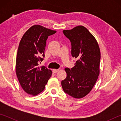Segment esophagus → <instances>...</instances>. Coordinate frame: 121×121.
I'll return each instance as SVG.
<instances>
[{"mask_svg":"<svg viewBox=\"0 0 121 121\" xmlns=\"http://www.w3.org/2000/svg\"><path fill=\"white\" fill-rule=\"evenodd\" d=\"M59 71V69H53V73H56Z\"/></svg>","mask_w":121,"mask_h":121,"instance_id":"obj_1","label":"esophagus"}]
</instances>
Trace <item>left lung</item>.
Returning a JSON list of instances; mask_svg holds the SVG:
<instances>
[{
    "label": "left lung",
    "mask_w": 121,
    "mask_h": 121,
    "mask_svg": "<svg viewBox=\"0 0 121 121\" xmlns=\"http://www.w3.org/2000/svg\"><path fill=\"white\" fill-rule=\"evenodd\" d=\"M63 32L71 43V56L77 60L72 68L65 69L67 77L61 85L65 93L80 99L90 92L98 78L101 56L99 46L93 35L83 26Z\"/></svg>",
    "instance_id": "left-lung-1"
}]
</instances>
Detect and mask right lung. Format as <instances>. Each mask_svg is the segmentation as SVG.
Returning a JSON list of instances; mask_svg holds the SVG:
<instances>
[{
	"mask_svg": "<svg viewBox=\"0 0 121 121\" xmlns=\"http://www.w3.org/2000/svg\"><path fill=\"white\" fill-rule=\"evenodd\" d=\"M56 31L40 25H34L26 31L20 41L16 59V73L24 91L37 95L44 91L52 74L45 66H38L45 56L46 40Z\"/></svg>",
	"mask_w": 121,
	"mask_h": 121,
	"instance_id": "1",
	"label": "right lung"
}]
</instances>
